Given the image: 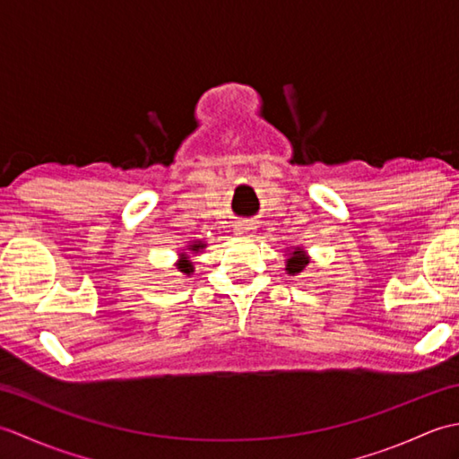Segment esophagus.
<instances>
[{
    "instance_id": "1",
    "label": "esophagus",
    "mask_w": 459,
    "mask_h": 459,
    "mask_svg": "<svg viewBox=\"0 0 459 459\" xmlns=\"http://www.w3.org/2000/svg\"><path fill=\"white\" fill-rule=\"evenodd\" d=\"M256 230V224L252 221H237L235 222V232L237 235H250V232Z\"/></svg>"
}]
</instances>
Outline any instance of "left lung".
Wrapping results in <instances>:
<instances>
[{
	"label": "left lung",
	"instance_id": "left-lung-1",
	"mask_svg": "<svg viewBox=\"0 0 459 459\" xmlns=\"http://www.w3.org/2000/svg\"><path fill=\"white\" fill-rule=\"evenodd\" d=\"M306 264H307V258L304 256V250H294L291 252V256L288 258V272L290 274H299L301 270L306 268Z\"/></svg>",
	"mask_w": 459,
	"mask_h": 459
}]
</instances>
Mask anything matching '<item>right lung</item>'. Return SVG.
<instances>
[{
  "mask_svg": "<svg viewBox=\"0 0 459 459\" xmlns=\"http://www.w3.org/2000/svg\"><path fill=\"white\" fill-rule=\"evenodd\" d=\"M199 248H203V245L199 242V245H193V250H199ZM179 270L181 272H185V274H189V272H193V266H191V262L189 260H181V264H179Z\"/></svg>",
  "mask_w": 459,
  "mask_h": 459,
  "instance_id": "right-lung-1",
  "label": "right lung"
}]
</instances>
